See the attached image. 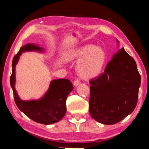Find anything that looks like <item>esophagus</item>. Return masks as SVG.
I'll use <instances>...</instances> for the list:
<instances>
[{
	"label": "esophagus",
	"instance_id": "obj_1",
	"mask_svg": "<svg viewBox=\"0 0 149 149\" xmlns=\"http://www.w3.org/2000/svg\"><path fill=\"white\" fill-rule=\"evenodd\" d=\"M80 81L79 80V79H75V81H74V86H75V87H77V86H79V84H80Z\"/></svg>",
	"mask_w": 149,
	"mask_h": 149
}]
</instances>
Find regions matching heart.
Here are the masks:
<instances>
[{
    "label": "heart",
    "mask_w": 149,
    "mask_h": 149,
    "mask_svg": "<svg viewBox=\"0 0 149 149\" xmlns=\"http://www.w3.org/2000/svg\"><path fill=\"white\" fill-rule=\"evenodd\" d=\"M65 59L68 61H79L77 72L82 78L88 79L101 73L106 61V53L100 47L87 44L69 51Z\"/></svg>",
    "instance_id": "obj_1"
}]
</instances>
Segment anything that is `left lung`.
<instances>
[{
	"label": "left lung",
	"instance_id": "left-lung-1",
	"mask_svg": "<svg viewBox=\"0 0 149 149\" xmlns=\"http://www.w3.org/2000/svg\"><path fill=\"white\" fill-rule=\"evenodd\" d=\"M141 80L134 59L124 47L119 49L103 74L90 81L91 116L106 125L121 121L136 107Z\"/></svg>",
	"mask_w": 149,
	"mask_h": 149
}]
</instances>
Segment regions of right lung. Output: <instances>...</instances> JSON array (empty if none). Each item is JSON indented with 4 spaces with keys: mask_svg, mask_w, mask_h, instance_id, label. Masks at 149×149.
<instances>
[{
    "mask_svg": "<svg viewBox=\"0 0 149 149\" xmlns=\"http://www.w3.org/2000/svg\"><path fill=\"white\" fill-rule=\"evenodd\" d=\"M26 52L42 53L43 48L33 43L26 44L21 47L19 52L13 57L10 84L13 89L15 104L21 112L36 123L45 125L57 123L61 120L66 113V99L74 89L72 82L68 79H54L51 81L49 88L45 94L40 99L32 100H21L15 90V68L20 56Z\"/></svg>",
    "mask_w": 149,
    "mask_h": 149,
    "instance_id": "1",
    "label": "right lung"
}]
</instances>
